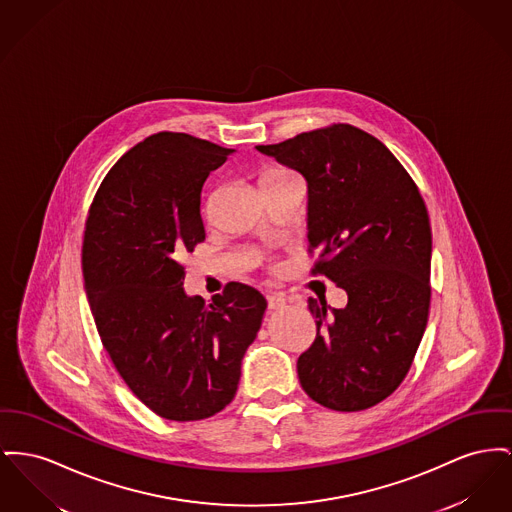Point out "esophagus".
Wrapping results in <instances>:
<instances>
[{
    "mask_svg": "<svg viewBox=\"0 0 512 512\" xmlns=\"http://www.w3.org/2000/svg\"><path fill=\"white\" fill-rule=\"evenodd\" d=\"M267 301H269V309H280L286 305V298L282 294H269Z\"/></svg>",
    "mask_w": 512,
    "mask_h": 512,
    "instance_id": "obj_1",
    "label": "esophagus"
}]
</instances>
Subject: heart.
<instances>
[{
	"label": "heart",
	"mask_w": 512,
	"mask_h": 512,
	"mask_svg": "<svg viewBox=\"0 0 512 512\" xmlns=\"http://www.w3.org/2000/svg\"><path fill=\"white\" fill-rule=\"evenodd\" d=\"M288 176H294V174L288 172V170H284V168H269V170L263 174L261 181L280 180V178H288Z\"/></svg>",
	"instance_id": "b5f03b06"
}]
</instances>
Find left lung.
Instances as JSON below:
<instances>
[{
  "mask_svg": "<svg viewBox=\"0 0 512 512\" xmlns=\"http://www.w3.org/2000/svg\"><path fill=\"white\" fill-rule=\"evenodd\" d=\"M257 151L307 181V240L342 309L309 298L317 336L298 360L301 389L358 412L404 381L429 315L431 226L416 183L379 139L348 123Z\"/></svg>",
  "mask_w": 512,
  "mask_h": 512,
  "instance_id": "obj_1",
  "label": "left lung"
}]
</instances>
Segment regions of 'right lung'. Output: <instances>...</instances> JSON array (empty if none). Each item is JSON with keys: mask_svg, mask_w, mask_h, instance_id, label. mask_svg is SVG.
<instances>
[{"mask_svg": "<svg viewBox=\"0 0 512 512\" xmlns=\"http://www.w3.org/2000/svg\"><path fill=\"white\" fill-rule=\"evenodd\" d=\"M232 152L185 133L151 135L100 183L85 226L100 340L127 387L166 420H205L232 402L267 309L240 282L211 303L183 290L181 259L205 240L203 183Z\"/></svg>", "mask_w": 512, "mask_h": 512, "instance_id": "add662e5", "label": "right lung"}]
</instances>
